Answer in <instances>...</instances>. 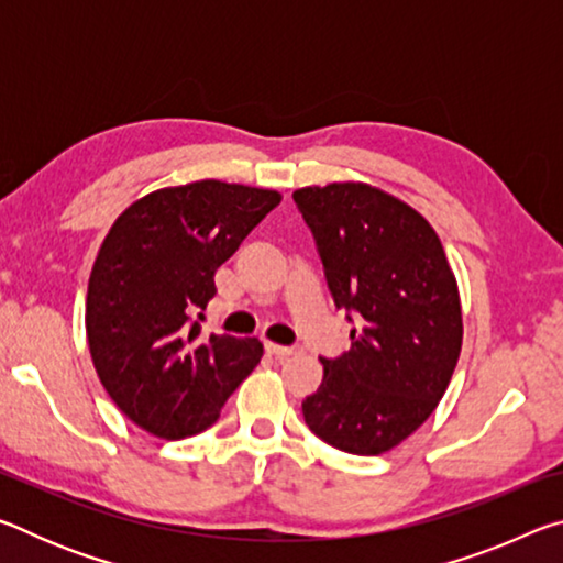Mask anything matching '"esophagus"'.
I'll return each mask as SVG.
<instances>
[{"instance_id":"1","label":"esophagus","mask_w":563,"mask_h":563,"mask_svg":"<svg viewBox=\"0 0 563 563\" xmlns=\"http://www.w3.org/2000/svg\"><path fill=\"white\" fill-rule=\"evenodd\" d=\"M265 350H268L275 360H288L300 352V347L295 345H275V342H265Z\"/></svg>"}]
</instances>
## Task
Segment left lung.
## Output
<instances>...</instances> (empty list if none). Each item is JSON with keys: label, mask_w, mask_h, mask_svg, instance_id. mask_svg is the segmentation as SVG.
I'll return each instance as SVG.
<instances>
[{"label": "left lung", "mask_w": 563, "mask_h": 563, "mask_svg": "<svg viewBox=\"0 0 563 563\" xmlns=\"http://www.w3.org/2000/svg\"><path fill=\"white\" fill-rule=\"evenodd\" d=\"M292 201L347 320L350 350L320 357L305 424L335 450L375 456L434 412L462 350V305L434 228L367 184L308 186Z\"/></svg>", "instance_id": "left-lung-1"}]
</instances>
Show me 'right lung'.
<instances>
[{"label": "right lung", "instance_id": "1", "mask_svg": "<svg viewBox=\"0 0 563 563\" xmlns=\"http://www.w3.org/2000/svg\"><path fill=\"white\" fill-rule=\"evenodd\" d=\"M280 194L223 180L161 188L103 238L87 295L93 367L141 430L184 440L211 427L263 357L258 338H201L213 275Z\"/></svg>", "mask_w": 563, "mask_h": 563}]
</instances>
